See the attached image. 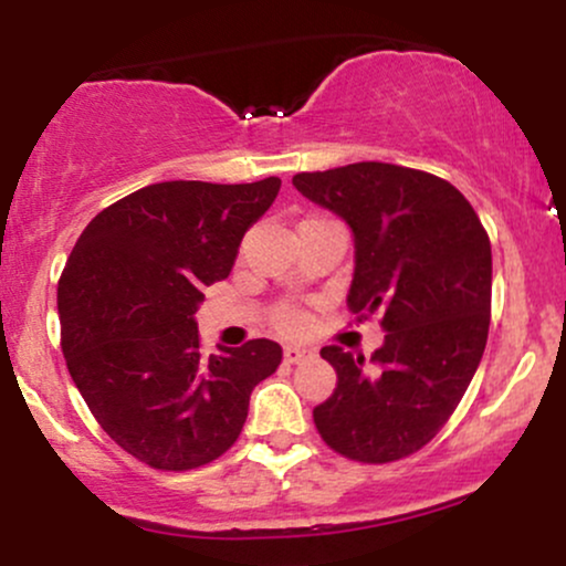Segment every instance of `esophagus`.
<instances>
[{"label": "esophagus", "instance_id": "obj_1", "mask_svg": "<svg viewBox=\"0 0 566 566\" xmlns=\"http://www.w3.org/2000/svg\"><path fill=\"white\" fill-rule=\"evenodd\" d=\"M314 348H305V346H287L284 348V361L287 365H303V361L314 359Z\"/></svg>", "mask_w": 566, "mask_h": 566}]
</instances>
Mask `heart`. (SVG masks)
I'll list each match as a JSON object with an SVG mask.
<instances>
[{"label":"heart","instance_id":"obj_1","mask_svg":"<svg viewBox=\"0 0 566 566\" xmlns=\"http://www.w3.org/2000/svg\"><path fill=\"white\" fill-rule=\"evenodd\" d=\"M274 322H276L282 329H295L297 324H301V314H297V311L292 308V305H282V308H276Z\"/></svg>","mask_w":566,"mask_h":566}]
</instances>
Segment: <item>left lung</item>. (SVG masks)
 I'll return each instance as SVG.
<instances>
[{
    "label": "left lung",
    "mask_w": 566,
    "mask_h": 566,
    "mask_svg": "<svg viewBox=\"0 0 566 566\" xmlns=\"http://www.w3.org/2000/svg\"><path fill=\"white\" fill-rule=\"evenodd\" d=\"M292 186L354 233L348 308L382 314V346L365 361L324 346L337 388L314 407L335 452L394 463L450 420L490 333L492 250L469 199L437 175L386 161L301 172Z\"/></svg>",
    "instance_id": "left-lung-1"
}]
</instances>
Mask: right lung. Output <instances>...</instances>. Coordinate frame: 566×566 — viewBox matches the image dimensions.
<instances>
[{
	"label": "right lung",
	"mask_w": 566,
	"mask_h": 566,
	"mask_svg": "<svg viewBox=\"0 0 566 566\" xmlns=\"http://www.w3.org/2000/svg\"><path fill=\"white\" fill-rule=\"evenodd\" d=\"M279 186H146L97 212L71 250L57 282L69 373L103 431L151 469L220 458L242 433L252 388L282 361L265 337L205 359L193 319Z\"/></svg>",
	"instance_id": "obj_1"
}]
</instances>
